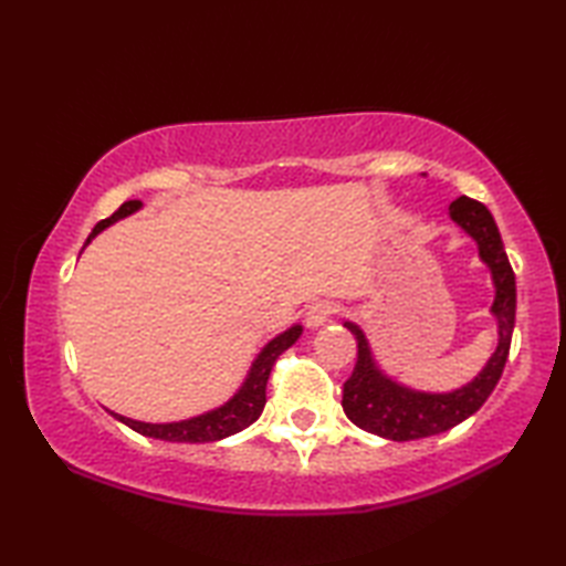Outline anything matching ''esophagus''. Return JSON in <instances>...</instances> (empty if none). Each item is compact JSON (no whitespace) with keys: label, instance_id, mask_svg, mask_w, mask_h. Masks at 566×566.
Listing matches in <instances>:
<instances>
[{"label":"esophagus","instance_id":"obj_1","mask_svg":"<svg viewBox=\"0 0 566 566\" xmlns=\"http://www.w3.org/2000/svg\"><path fill=\"white\" fill-rule=\"evenodd\" d=\"M338 314V306H335L333 302H316L311 304L308 311H306V326L308 328H321L326 326V323Z\"/></svg>","mask_w":566,"mask_h":566}]
</instances>
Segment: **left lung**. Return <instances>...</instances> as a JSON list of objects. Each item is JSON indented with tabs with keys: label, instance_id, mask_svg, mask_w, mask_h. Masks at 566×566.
<instances>
[{
	"label": "left lung",
	"instance_id": "1",
	"mask_svg": "<svg viewBox=\"0 0 566 566\" xmlns=\"http://www.w3.org/2000/svg\"><path fill=\"white\" fill-rule=\"evenodd\" d=\"M450 219L476 240L479 258L491 270V280L496 286L494 306H491V314L499 321L496 353L462 389L448 394L416 391L384 375L371 357L365 333L353 321H345V328L357 340V363L350 379L343 384V411L357 428L371 436L406 442L438 436L460 426L484 406L506 367L515 326V274L503 250L499 226L482 201L469 197L450 203Z\"/></svg>",
	"mask_w": 566,
	"mask_h": 566
}]
</instances>
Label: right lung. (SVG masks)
<instances>
[{"mask_svg": "<svg viewBox=\"0 0 566 566\" xmlns=\"http://www.w3.org/2000/svg\"><path fill=\"white\" fill-rule=\"evenodd\" d=\"M140 209V201H126L118 207V211H114L109 219L99 221L94 226L90 240L102 233L106 226H112L114 221L124 219V216L134 213ZM84 243V245H87ZM298 335H302V326H292L290 331H284L282 335H276L274 340H270L268 345L262 347V353L255 357V363L250 367V375L243 381V387L238 389V394L233 396L231 401H226L223 406L213 408L209 413H201L197 418H187V420H177V423H143V420H134V418H126V416H118L112 413L116 420H122L124 426H128L130 430L140 432V436L146 438H155V440H167V442H216V440H223L228 436H235L243 428H248L250 423H255L260 418L262 408H264V391H268V379H270V371L276 363V357H280L284 350H290V347L298 340Z\"/></svg>", "mask_w": 566, "mask_h": 566, "instance_id": "right-lung-1", "label": "right lung"}]
</instances>
